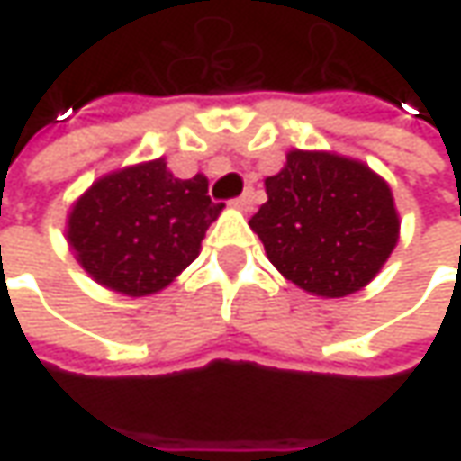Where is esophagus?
<instances>
[{
  "label": "esophagus",
  "mask_w": 461,
  "mask_h": 461,
  "mask_svg": "<svg viewBox=\"0 0 461 461\" xmlns=\"http://www.w3.org/2000/svg\"><path fill=\"white\" fill-rule=\"evenodd\" d=\"M254 194H257L254 189H246L240 197H236V200H233V204H236L239 210H243V212H249V210L254 207Z\"/></svg>",
  "instance_id": "1"
}]
</instances>
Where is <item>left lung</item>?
I'll return each instance as SVG.
<instances>
[{"label": "left lung", "mask_w": 461, "mask_h": 461, "mask_svg": "<svg viewBox=\"0 0 461 461\" xmlns=\"http://www.w3.org/2000/svg\"><path fill=\"white\" fill-rule=\"evenodd\" d=\"M264 186L269 200L249 225L279 275L305 293L346 297L362 290L398 243L393 192L362 161L294 149Z\"/></svg>", "instance_id": "1"}]
</instances>
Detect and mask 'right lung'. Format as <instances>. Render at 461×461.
Listing matches in <instances>:
<instances>
[{"label": "right lung", "mask_w": 461, "mask_h": 461, "mask_svg": "<svg viewBox=\"0 0 461 461\" xmlns=\"http://www.w3.org/2000/svg\"><path fill=\"white\" fill-rule=\"evenodd\" d=\"M222 204L203 174L176 179L164 158L104 174L68 212L66 239L84 272L131 297L161 293L197 258Z\"/></svg>", "instance_id": "add662e5"}]
</instances>
